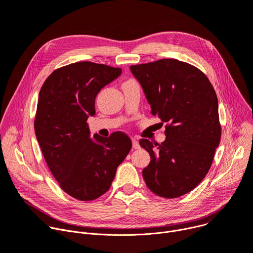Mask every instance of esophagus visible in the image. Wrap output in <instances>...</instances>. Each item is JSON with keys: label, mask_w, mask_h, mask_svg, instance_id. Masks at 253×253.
<instances>
[{"label": "esophagus", "mask_w": 253, "mask_h": 253, "mask_svg": "<svg viewBox=\"0 0 253 253\" xmlns=\"http://www.w3.org/2000/svg\"><path fill=\"white\" fill-rule=\"evenodd\" d=\"M131 142H132V148H133V149H138V148H139V144H138L136 138L132 137V138H131Z\"/></svg>", "instance_id": "34e87169"}]
</instances>
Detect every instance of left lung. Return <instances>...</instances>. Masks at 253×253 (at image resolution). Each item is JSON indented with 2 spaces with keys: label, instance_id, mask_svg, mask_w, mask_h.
<instances>
[{
  "label": "left lung",
  "instance_id": "left-lung-1",
  "mask_svg": "<svg viewBox=\"0 0 253 253\" xmlns=\"http://www.w3.org/2000/svg\"><path fill=\"white\" fill-rule=\"evenodd\" d=\"M151 105L167 123L166 139L139 145L151 156L143 170L148 188L164 198L189 193L207 175L219 146L218 99L207 76L186 62L161 59L129 67Z\"/></svg>",
  "mask_w": 253,
  "mask_h": 253
}]
</instances>
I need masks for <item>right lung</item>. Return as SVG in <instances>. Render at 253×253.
Segmentation results:
<instances>
[{"label":"right lung","mask_w":253,"mask_h":253,"mask_svg":"<svg viewBox=\"0 0 253 253\" xmlns=\"http://www.w3.org/2000/svg\"><path fill=\"white\" fill-rule=\"evenodd\" d=\"M121 74V68L76 62L53 71L39 92L37 141L54 178L75 199L90 201L103 195L131 149L129 137L121 131L91 138L86 122L95 115L97 93Z\"/></svg>","instance_id":"right-lung-1"}]
</instances>
